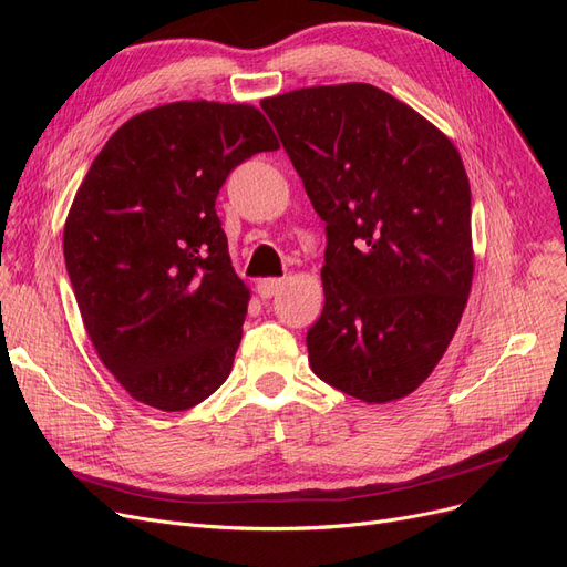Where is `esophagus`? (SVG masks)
Instances as JSON below:
<instances>
[{
    "label": "esophagus",
    "mask_w": 567,
    "mask_h": 567,
    "mask_svg": "<svg viewBox=\"0 0 567 567\" xmlns=\"http://www.w3.org/2000/svg\"><path fill=\"white\" fill-rule=\"evenodd\" d=\"M281 288H284V279H260L257 281V296L267 300L271 296H277Z\"/></svg>",
    "instance_id": "34e87169"
}]
</instances>
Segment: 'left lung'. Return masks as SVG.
<instances>
[{
    "instance_id": "1",
    "label": "left lung",
    "mask_w": 567,
    "mask_h": 567,
    "mask_svg": "<svg viewBox=\"0 0 567 567\" xmlns=\"http://www.w3.org/2000/svg\"><path fill=\"white\" fill-rule=\"evenodd\" d=\"M262 111L326 221L312 371L369 404L414 392L447 350L473 279L458 151L373 84L296 90Z\"/></svg>"
}]
</instances>
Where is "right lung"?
<instances>
[{
    "instance_id": "right-lung-1",
    "label": "right lung",
    "mask_w": 567,
    "mask_h": 567,
    "mask_svg": "<svg viewBox=\"0 0 567 567\" xmlns=\"http://www.w3.org/2000/svg\"><path fill=\"white\" fill-rule=\"evenodd\" d=\"M277 148L252 106L177 101L127 120L94 158L63 257L84 329L134 400L184 411L227 381L250 296L215 200L236 165Z\"/></svg>"
}]
</instances>
